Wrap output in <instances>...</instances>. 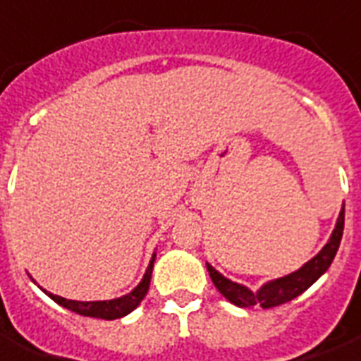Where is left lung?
Here are the masks:
<instances>
[{
	"mask_svg": "<svg viewBox=\"0 0 361 361\" xmlns=\"http://www.w3.org/2000/svg\"><path fill=\"white\" fill-rule=\"evenodd\" d=\"M343 229H345V204L341 208V214L337 217V225H335L334 233H331V238H329L326 246L322 247L320 254L314 255L309 263H305L299 271L291 272V274L282 276V279L271 280V282L261 286L257 291L247 290L246 286L231 282L229 279H225L224 274H219L210 263H206V267H208V272H210V279L214 286H216L217 291L227 301H231L236 307H242V309H246V307L272 309V307L284 305V302L295 299L297 295H301L302 291L309 290L310 286L314 284L316 280L320 279L322 274L329 269V265L334 263L337 250H339Z\"/></svg>",
	"mask_w": 361,
	"mask_h": 361,
	"instance_id": "obj_1",
	"label": "left lung"
}]
</instances>
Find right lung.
Wrapping results in <instances>:
<instances>
[{
	"label": "right lung",
	"mask_w": 361,
	"mask_h": 361,
	"mask_svg": "<svg viewBox=\"0 0 361 361\" xmlns=\"http://www.w3.org/2000/svg\"><path fill=\"white\" fill-rule=\"evenodd\" d=\"M153 263H155V254L151 257L149 267L145 271L142 282L126 295L119 297V299H111V301H70V299H64V297L54 295V293H49L47 295L51 297L52 301L62 305L64 309L71 310V312H77L81 316H90V318H102V320H115V318H123V316L130 314L132 310L136 309L137 305L142 302V299L145 297L147 290H149L151 282V272H153Z\"/></svg>",
	"instance_id": "1"
}]
</instances>
